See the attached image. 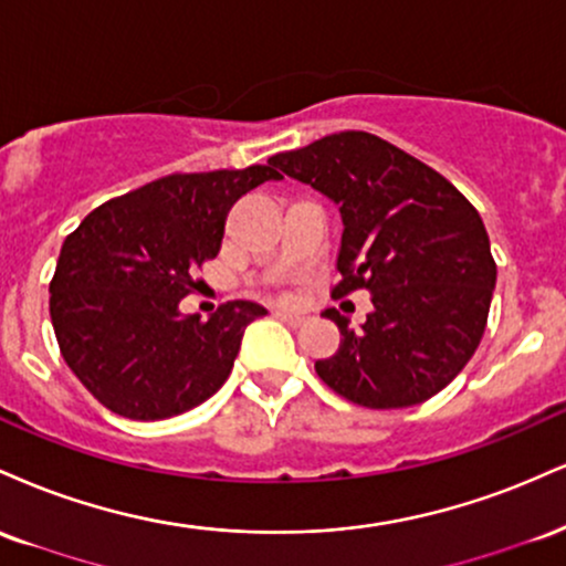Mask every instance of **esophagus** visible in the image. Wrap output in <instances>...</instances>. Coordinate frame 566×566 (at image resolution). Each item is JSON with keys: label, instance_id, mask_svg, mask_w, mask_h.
Segmentation results:
<instances>
[{"label": "esophagus", "instance_id": "obj_1", "mask_svg": "<svg viewBox=\"0 0 566 566\" xmlns=\"http://www.w3.org/2000/svg\"><path fill=\"white\" fill-rule=\"evenodd\" d=\"M275 315L281 317L283 323L294 325V328H298V325H304V323H307V317H304V315H296V312H275Z\"/></svg>", "mask_w": 566, "mask_h": 566}]
</instances>
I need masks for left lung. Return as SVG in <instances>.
Returning <instances> with one entry per match:
<instances>
[{
    "mask_svg": "<svg viewBox=\"0 0 566 566\" xmlns=\"http://www.w3.org/2000/svg\"><path fill=\"white\" fill-rule=\"evenodd\" d=\"M268 164L338 206L334 294H374L357 331L336 310L323 312L342 344L315 363L317 376L376 410L442 391L480 347L493 302L497 270L480 211L440 171L368 132H338Z\"/></svg>",
    "mask_w": 566,
    "mask_h": 566,
    "instance_id": "left-lung-1",
    "label": "left lung"
}]
</instances>
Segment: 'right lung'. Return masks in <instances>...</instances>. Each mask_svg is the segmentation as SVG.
<instances>
[{
	"mask_svg": "<svg viewBox=\"0 0 566 566\" xmlns=\"http://www.w3.org/2000/svg\"><path fill=\"white\" fill-rule=\"evenodd\" d=\"M272 166L171 175L97 206L65 238L50 283L60 352L92 397L132 421H161L228 381L254 302L222 304L209 321L182 315L192 272L219 254L224 219Z\"/></svg>",
	"mask_w": 566,
	"mask_h": 566,
	"instance_id": "1",
	"label": "right lung"
}]
</instances>
